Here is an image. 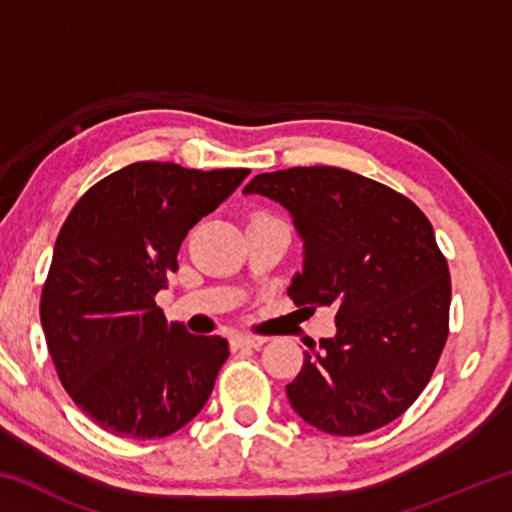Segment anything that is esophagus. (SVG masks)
Segmentation results:
<instances>
[{
  "label": "esophagus",
  "mask_w": 512,
  "mask_h": 512,
  "mask_svg": "<svg viewBox=\"0 0 512 512\" xmlns=\"http://www.w3.org/2000/svg\"><path fill=\"white\" fill-rule=\"evenodd\" d=\"M266 343L264 336H250V334H235L230 339V345L232 350H244V348H262V345Z\"/></svg>",
  "instance_id": "1"
}]
</instances>
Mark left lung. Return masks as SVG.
I'll return each instance as SVG.
<instances>
[{
  "instance_id": "1",
  "label": "left lung",
  "mask_w": 512,
  "mask_h": 512,
  "mask_svg": "<svg viewBox=\"0 0 512 512\" xmlns=\"http://www.w3.org/2000/svg\"><path fill=\"white\" fill-rule=\"evenodd\" d=\"M244 194L291 214L302 239L293 302L334 309L336 334L311 345L287 386L293 411L332 436L400 418L429 384L449 332L452 282L427 216L339 167L259 173Z\"/></svg>"
}]
</instances>
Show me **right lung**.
<instances>
[{"mask_svg":"<svg viewBox=\"0 0 512 512\" xmlns=\"http://www.w3.org/2000/svg\"><path fill=\"white\" fill-rule=\"evenodd\" d=\"M248 173L135 162L99 180L69 212L40 320L60 384L101 429L164 438L205 406L228 341L167 323L153 298L178 271L187 232Z\"/></svg>","mask_w":512,"mask_h":512,"instance_id":"right-lung-1","label":"right lung"}]
</instances>
